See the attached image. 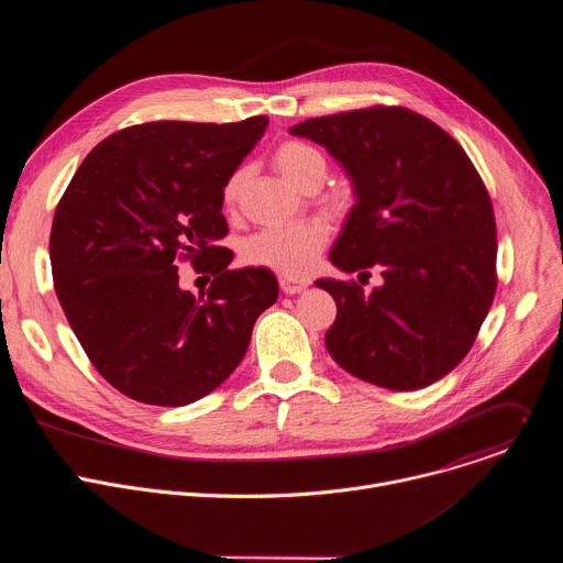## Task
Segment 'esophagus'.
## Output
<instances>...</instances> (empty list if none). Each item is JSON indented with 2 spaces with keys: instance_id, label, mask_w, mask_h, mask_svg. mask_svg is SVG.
<instances>
[{
  "instance_id": "obj_1",
  "label": "esophagus",
  "mask_w": 563,
  "mask_h": 563,
  "mask_svg": "<svg viewBox=\"0 0 563 563\" xmlns=\"http://www.w3.org/2000/svg\"><path fill=\"white\" fill-rule=\"evenodd\" d=\"M307 280H296V278H289V276H283L280 278V289L285 291V294H300L302 289H307Z\"/></svg>"
}]
</instances>
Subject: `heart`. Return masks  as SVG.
Segmentation results:
<instances>
[{
	"label": "heart",
	"instance_id": "obj_1",
	"mask_svg": "<svg viewBox=\"0 0 563 563\" xmlns=\"http://www.w3.org/2000/svg\"><path fill=\"white\" fill-rule=\"evenodd\" d=\"M276 169L298 189H307L311 183L323 180L325 157L318 148L300 140H287L274 151ZM247 180V169H235L224 187L222 202L227 209L235 207L243 196ZM330 229L320 220H302L280 227H267L247 238L243 256L250 265L274 269L283 276L298 278L305 276L316 263L320 250L325 247Z\"/></svg>",
	"mask_w": 563,
	"mask_h": 563
}]
</instances>
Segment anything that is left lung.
<instances>
[{"label":"left lung","mask_w":563,"mask_h":563,"mask_svg":"<svg viewBox=\"0 0 563 563\" xmlns=\"http://www.w3.org/2000/svg\"><path fill=\"white\" fill-rule=\"evenodd\" d=\"M345 169L356 205L330 254L341 272L380 269L358 283L320 278L336 300L325 334L332 358L387 389H421L470 352L497 289L490 196L461 144L404 107L311 118L289 129Z\"/></svg>","instance_id":"8db88e82"}]
</instances>
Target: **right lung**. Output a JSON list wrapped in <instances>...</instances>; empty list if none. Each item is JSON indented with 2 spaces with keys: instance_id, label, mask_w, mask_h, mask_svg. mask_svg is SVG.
<instances>
[{
  "instance_id": "obj_1",
  "label": "right lung",
  "mask_w": 563,
  "mask_h": 563,
  "mask_svg": "<svg viewBox=\"0 0 563 563\" xmlns=\"http://www.w3.org/2000/svg\"><path fill=\"white\" fill-rule=\"evenodd\" d=\"M146 122L102 140L66 187L51 229L59 305L93 367L122 394L180 408L243 361L256 318L276 302L265 267L229 269L222 187L267 129ZM191 260L214 280L201 298L179 287Z\"/></svg>"
}]
</instances>
